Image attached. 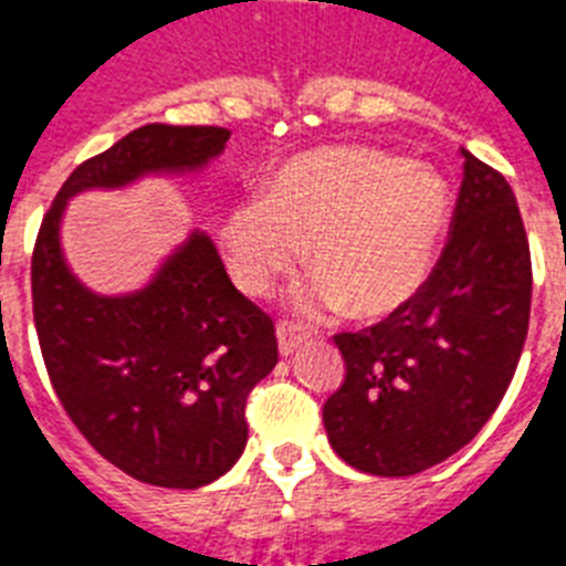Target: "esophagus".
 Instances as JSON below:
<instances>
[{"label":"esophagus","instance_id":"34e87169","mask_svg":"<svg viewBox=\"0 0 566 566\" xmlns=\"http://www.w3.org/2000/svg\"><path fill=\"white\" fill-rule=\"evenodd\" d=\"M275 336H279V354L282 356H291L293 350L307 339V331L305 327H296V325H279L275 327Z\"/></svg>","mask_w":566,"mask_h":566}]
</instances>
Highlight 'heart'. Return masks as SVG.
<instances>
[{
    "label": "heart",
    "instance_id": "1",
    "mask_svg": "<svg viewBox=\"0 0 566 566\" xmlns=\"http://www.w3.org/2000/svg\"><path fill=\"white\" fill-rule=\"evenodd\" d=\"M452 210L443 175L365 146L302 151L221 221L227 268L250 296L270 293L307 247L316 273L293 293L305 316L400 311L429 282Z\"/></svg>",
    "mask_w": 566,
    "mask_h": 566
}]
</instances>
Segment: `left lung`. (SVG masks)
<instances>
[{"mask_svg": "<svg viewBox=\"0 0 566 566\" xmlns=\"http://www.w3.org/2000/svg\"><path fill=\"white\" fill-rule=\"evenodd\" d=\"M533 264L515 192L463 149V184L443 255L408 305L359 334H336L339 391L322 408L345 463L408 478L483 429L524 350Z\"/></svg>", "mask_w": 566, "mask_h": 566, "instance_id": "1", "label": "left lung"}]
</instances>
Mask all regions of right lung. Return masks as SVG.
Returning a JSON list of instances; mask_svg holds the SVG:
<instances>
[{"label":"right lung","instance_id":"right-lung-1","mask_svg":"<svg viewBox=\"0 0 566 566\" xmlns=\"http://www.w3.org/2000/svg\"><path fill=\"white\" fill-rule=\"evenodd\" d=\"M218 126L151 123L80 164L33 247V322L51 386L83 437L135 481L198 489L247 446V394L279 363L268 313L232 287L203 230H189L129 293H97L63 250L69 201L146 178H195L227 149Z\"/></svg>","mask_w":566,"mask_h":566}]
</instances>
